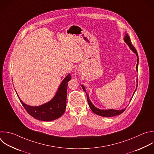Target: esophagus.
Returning <instances> with one entry per match:
<instances>
[{
	"instance_id": "34e87169",
	"label": "esophagus",
	"mask_w": 154,
	"mask_h": 154,
	"mask_svg": "<svg viewBox=\"0 0 154 154\" xmlns=\"http://www.w3.org/2000/svg\"><path fill=\"white\" fill-rule=\"evenodd\" d=\"M79 72V74H80V73H81V71H79V72Z\"/></svg>"
}]
</instances>
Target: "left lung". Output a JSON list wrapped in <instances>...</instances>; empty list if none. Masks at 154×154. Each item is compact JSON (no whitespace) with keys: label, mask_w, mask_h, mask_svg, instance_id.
Listing matches in <instances>:
<instances>
[{"label":"left lung","mask_w":154,"mask_h":154,"mask_svg":"<svg viewBox=\"0 0 154 154\" xmlns=\"http://www.w3.org/2000/svg\"><path fill=\"white\" fill-rule=\"evenodd\" d=\"M124 41L126 42V43L129 46V48L133 51V52L136 54L137 57V64L136 66V70L137 71H138V53H137V51L135 49V47L132 45V44L131 43V41L130 39L129 36L128 35V34L126 33L125 37H124ZM137 85H138V80L137 79V86H136V89L135 90V91L133 93V95L132 96V98L130 99V101H131L134 93L135 92V91L137 90ZM82 88H83V91L86 92V97H87V100H88V105L89 106V108H91V109L92 110V111L93 112H94L95 114H97L98 116H102V117H114V116H116L118 115H120L121 114H122L126 109V108L121 109V110H116V109H100L97 108H96L93 104L92 102L91 101L89 98V95L88 94V93L86 92V89L85 88L83 85H82Z\"/></svg>","instance_id":"left-lung-1"}]
</instances>
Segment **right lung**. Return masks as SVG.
I'll use <instances>...</instances> for the list:
<instances>
[{"instance_id": "add662e5", "label": "right lung", "mask_w": 154, "mask_h": 154, "mask_svg": "<svg viewBox=\"0 0 154 154\" xmlns=\"http://www.w3.org/2000/svg\"><path fill=\"white\" fill-rule=\"evenodd\" d=\"M71 79V75L68 74L62 82L54 97L47 103L40 106H29L23 103L17 93V95L22 106L32 117L41 121H53L60 117L65 111L68 82Z\"/></svg>"}]
</instances>
